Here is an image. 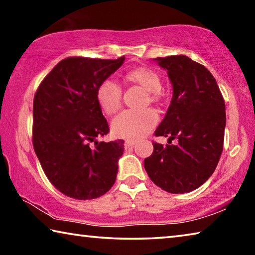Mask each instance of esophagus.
<instances>
[{
    "label": "esophagus",
    "instance_id": "34e87169",
    "mask_svg": "<svg viewBox=\"0 0 255 255\" xmlns=\"http://www.w3.org/2000/svg\"><path fill=\"white\" fill-rule=\"evenodd\" d=\"M136 144V140H130V139H128V140H126L125 141V147H131V146H133Z\"/></svg>",
    "mask_w": 255,
    "mask_h": 255
}]
</instances>
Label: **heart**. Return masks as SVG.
Masks as SVG:
<instances>
[{
  "label": "heart",
  "instance_id": "1",
  "mask_svg": "<svg viewBox=\"0 0 255 255\" xmlns=\"http://www.w3.org/2000/svg\"><path fill=\"white\" fill-rule=\"evenodd\" d=\"M127 83L141 86L148 92L150 102L161 101L162 81L156 72L149 67H137L125 75ZM97 101L103 112L114 115L122 106L123 90L118 83L112 80L102 81L97 89ZM156 112L152 109L140 111L126 110L118 115L111 125L115 136L125 139L136 140L144 137L152 130L157 123Z\"/></svg>",
  "mask_w": 255,
  "mask_h": 255
}]
</instances>
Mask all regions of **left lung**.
<instances>
[{
	"mask_svg": "<svg viewBox=\"0 0 255 255\" xmlns=\"http://www.w3.org/2000/svg\"><path fill=\"white\" fill-rule=\"evenodd\" d=\"M167 71L173 97L144 166L153 182L170 193H185L204 184L217 166L226 126L225 102L217 82L201 64L184 55L155 58ZM177 144L172 145V140Z\"/></svg>",
	"mask_w": 255,
	"mask_h": 255,
	"instance_id": "obj_1",
	"label": "left lung"
}]
</instances>
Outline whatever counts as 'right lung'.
Masks as SVG:
<instances>
[{
  "label": "right lung",
  "mask_w": 255,
  "mask_h": 255,
  "mask_svg": "<svg viewBox=\"0 0 255 255\" xmlns=\"http://www.w3.org/2000/svg\"><path fill=\"white\" fill-rule=\"evenodd\" d=\"M118 59L60 60L33 99L32 144L54 187L79 200L101 197L114 185L124 140L98 141L109 132L97 89L123 65Z\"/></svg>",
  "instance_id": "obj_1"
}]
</instances>
